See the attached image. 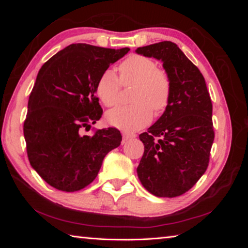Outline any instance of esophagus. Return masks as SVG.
Wrapping results in <instances>:
<instances>
[{
    "mask_svg": "<svg viewBox=\"0 0 248 248\" xmlns=\"http://www.w3.org/2000/svg\"><path fill=\"white\" fill-rule=\"evenodd\" d=\"M136 137V134L134 133H131V132H123V138H124V141H125V140H129V139H131V138H134Z\"/></svg>",
    "mask_w": 248,
    "mask_h": 248,
    "instance_id": "1",
    "label": "esophagus"
}]
</instances>
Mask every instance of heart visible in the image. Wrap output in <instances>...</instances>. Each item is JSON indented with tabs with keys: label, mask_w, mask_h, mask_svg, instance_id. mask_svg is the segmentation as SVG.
<instances>
[{
	"label": "heart",
	"mask_w": 248,
	"mask_h": 248,
	"mask_svg": "<svg viewBox=\"0 0 248 248\" xmlns=\"http://www.w3.org/2000/svg\"><path fill=\"white\" fill-rule=\"evenodd\" d=\"M119 74L120 81L114 70L104 71L96 85V94L105 106H114L118 102L121 81L123 85H136L132 94L134 104L109 110L107 123L128 131L143 128L152 119V109L159 114L169 106L171 94L169 74L158 69L152 59L137 54L121 62Z\"/></svg>",
	"instance_id": "b5f03b06"
}]
</instances>
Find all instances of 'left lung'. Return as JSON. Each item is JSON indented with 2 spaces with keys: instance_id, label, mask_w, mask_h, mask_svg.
I'll use <instances>...</instances> for the list:
<instances>
[{
  "instance_id": "obj_1",
  "label": "left lung",
  "mask_w": 248,
  "mask_h": 248,
  "mask_svg": "<svg viewBox=\"0 0 248 248\" xmlns=\"http://www.w3.org/2000/svg\"><path fill=\"white\" fill-rule=\"evenodd\" d=\"M136 52L161 60L171 83L164 114L139 136L144 153L138 177L152 195L174 198L207 170L215 140L211 98L203 75L176 44L162 41Z\"/></svg>"
}]
</instances>
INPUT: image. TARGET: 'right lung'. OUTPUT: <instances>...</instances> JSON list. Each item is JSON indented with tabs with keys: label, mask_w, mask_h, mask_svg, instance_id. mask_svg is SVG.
Segmentation results:
<instances>
[{
	"label": "right lung",
	"mask_w": 248,
	"mask_h": 248,
	"mask_svg": "<svg viewBox=\"0 0 248 248\" xmlns=\"http://www.w3.org/2000/svg\"><path fill=\"white\" fill-rule=\"evenodd\" d=\"M129 48L108 49L72 44L41 66L29 96L24 137L31 165L46 183L78 191L96 178L103 159L120 145L118 129L82 136L103 109L95 96L98 78Z\"/></svg>",
	"instance_id": "right-lung-1"
}]
</instances>
